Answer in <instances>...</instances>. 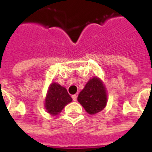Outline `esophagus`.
Wrapping results in <instances>:
<instances>
[{"label":"esophagus","mask_w":152,"mask_h":152,"mask_svg":"<svg viewBox=\"0 0 152 152\" xmlns=\"http://www.w3.org/2000/svg\"><path fill=\"white\" fill-rule=\"evenodd\" d=\"M72 98L73 101H76V99H77V96H76V94H75V95L72 96Z\"/></svg>","instance_id":"obj_1"}]
</instances>
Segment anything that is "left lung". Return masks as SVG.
Returning a JSON list of instances; mask_svg holds the SVG:
<instances>
[{"instance_id":"1","label":"left lung","mask_w":152,"mask_h":152,"mask_svg":"<svg viewBox=\"0 0 152 152\" xmlns=\"http://www.w3.org/2000/svg\"><path fill=\"white\" fill-rule=\"evenodd\" d=\"M77 100L89 114L101 112L107 104V94L102 81L97 77L89 80L79 94Z\"/></svg>"}]
</instances>
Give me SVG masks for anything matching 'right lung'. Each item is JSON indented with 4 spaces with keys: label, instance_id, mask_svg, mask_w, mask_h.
<instances>
[{
    "label": "right lung",
    "instance_id": "obj_1",
    "mask_svg": "<svg viewBox=\"0 0 152 152\" xmlns=\"http://www.w3.org/2000/svg\"><path fill=\"white\" fill-rule=\"evenodd\" d=\"M72 101L66 89L57 83H52L50 86L46 99L45 108L51 115H56L65 106Z\"/></svg>",
    "mask_w": 152,
    "mask_h": 152
}]
</instances>
